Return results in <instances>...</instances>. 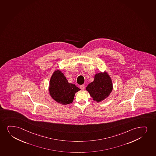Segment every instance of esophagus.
Here are the masks:
<instances>
[{
  "instance_id": "1",
  "label": "esophagus",
  "mask_w": 156,
  "mask_h": 156,
  "mask_svg": "<svg viewBox=\"0 0 156 156\" xmlns=\"http://www.w3.org/2000/svg\"><path fill=\"white\" fill-rule=\"evenodd\" d=\"M80 88L82 90H84V89H85V85H80Z\"/></svg>"
}]
</instances>
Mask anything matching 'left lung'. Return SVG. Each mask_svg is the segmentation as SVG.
Segmentation results:
<instances>
[{
	"instance_id": "obj_1",
	"label": "left lung",
	"mask_w": 156,
	"mask_h": 156,
	"mask_svg": "<svg viewBox=\"0 0 156 156\" xmlns=\"http://www.w3.org/2000/svg\"><path fill=\"white\" fill-rule=\"evenodd\" d=\"M113 89L112 79L107 72L95 74L94 80L86 88L94 101L101 102L109 96Z\"/></svg>"
}]
</instances>
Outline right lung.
Wrapping results in <instances>:
<instances>
[{"label":"right lung","instance_id":"1","mask_svg":"<svg viewBox=\"0 0 156 156\" xmlns=\"http://www.w3.org/2000/svg\"><path fill=\"white\" fill-rule=\"evenodd\" d=\"M80 90L75 85L68 83L62 70H56L52 73L49 81V92L56 102L62 105L71 104L76 93Z\"/></svg>","mask_w":156,"mask_h":156}]
</instances>
